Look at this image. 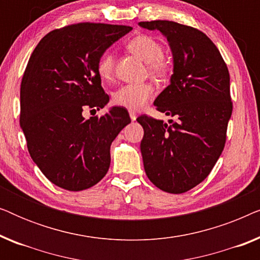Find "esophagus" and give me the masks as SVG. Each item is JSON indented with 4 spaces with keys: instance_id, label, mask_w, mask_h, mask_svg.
<instances>
[{
    "instance_id": "obj_1",
    "label": "esophagus",
    "mask_w": 260,
    "mask_h": 260,
    "mask_svg": "<svg viewBox=\"0 0 260 260\" xmlns=\"http://www.w3.org/2000/svg\"><path fill=\"white\" fill-rule=\"evenodd\" d=\"M129 115H130V118H131V120H136V118H137L136 112H135V111H130V112H129Z\"/></svg>"
}]
</instances>
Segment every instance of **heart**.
<instances>
[{
	"mask_svg": "<svg viewBox=\"0 0 260 260\" xmlns=\"http://www.w3.org/2000/svg\"><path fill=\"white\" fill-rule=\"evenodd\" d=\"M127 49L142 61L148 63L149 73L157 78H166L172 72V61L163 55L161 42L149 35H138L129 44ZM115 59L111 53H105L97 63V72L102 80L110 81L113 78ZM155 87L150 83L123 85L113 92V104L127 110H141L154 97Z\"/></svg>",
	"mask_w": 260,
	"mask_h": 260,
	"instance_id": "1",
	"label": "heart"
}]
</instances>
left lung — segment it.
<instances>
[{
    "label": "left lung",
    "mask_w": 260,
    "mask_h": 260,
    "mask_svg": "<svg viewBox=\"0 0 260 260\" xmlns=\"http://www.w3.org/2000/svg\"><path fill=\"white\" fill-rule=\"evenodd\" d=\"M157 29L173 54L170 84L154 105L169 124L147 115L138 117L144 170L163 191L181 194L202 182L221 155L232 115L230 73L219 49L197 28L167 20L138 23Z\"/></svg>",
    "instance_id": "left-lung-1"
}]
</instances>
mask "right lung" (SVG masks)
<instances>
[{"mask_svg":"<svg viewBox=\"0 0 260 260\" xmlns=\"http://www.w3.org/2000/svg\"><path fill=\"white\" fill-rule=\"evenodd\" d=\"M133 28L83 22L52 30L31 53L21 83L20 125L28 151L42 174L71 191L87 189L108 173L110 147L131 122L112 106L85 119V109H103L110 98L97 63Z\"/></svg>","mask_w":260,"mask_h":260,"instance_id":"right-lung-1","label":"right lung"}]
</instances>
